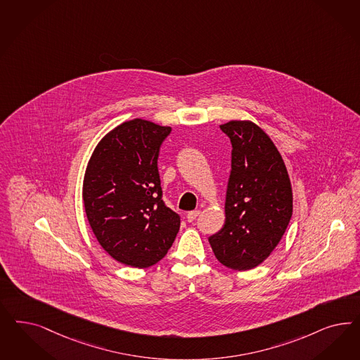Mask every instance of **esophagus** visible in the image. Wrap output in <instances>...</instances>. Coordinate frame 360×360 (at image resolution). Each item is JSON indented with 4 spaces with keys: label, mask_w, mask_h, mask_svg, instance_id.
Segmentation results:
<instances>
[{
    "label": "esophagus",
    "mask_w": 360,
    "mask_h": 360,
    "mask_svg": "<svg viewBox=\"0 0 360 360\" xmlns=\"http://www.w3.org/2000/svg\"><path fill=\"white\" fill-rule=\"evenodd\" d=\"M198 214H200V210H192V212H189V213L186 214V220L189 221V222H192V221H195L198 219Z\"/></svg>",
    "instance_id": "esophagus-1"
}]
</instances>
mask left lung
<instances>
[{
  "instance_id": "1",
  "label": "left lung",
  "mask_w": 360,
  "mask_h": 360,
  "mask_svg": "<svg viewBox=\"0 0 360 360\" xmlns=\"http://www.w3.org/2000/svg\"><path fill=\"white\" fill-rule=\"evenodd\" d=\"M220 128L232 143V169L225 224L209 244L222 265L249 270L266 259L290 222V179L277 147L253 122L232 120Z\"/></svg>"
}]
</instances>
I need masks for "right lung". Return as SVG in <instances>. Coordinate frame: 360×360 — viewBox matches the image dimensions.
Masks as SVG:
<instances>
[{"label":"right lung","mask_w":360,"mask_h":360,"mask_svg":"<svg viewBox=\"0 0 360 360\" xmlns=\"http://www.w3.org/2000/svg\"><path fill=\"white\" fill-rule=\"evenodd\" d=\"M171 131L143 119L124 122L99 141L84 174L83 202L94 234L127 266L159 262L180 229V216L162 201L158 169Z\"/></svg>","instance_id":"obj_1"}]
</instances>
